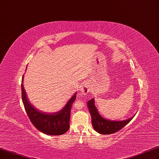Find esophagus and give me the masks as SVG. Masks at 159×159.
<instances>
[{"label":"esophagus","mask_w":159,"mask_h":159,"mask_svg":"<svg viewBox=\"0 0 159 159\" xmlns=\"http://www.w3.org/2000/svg\"><path fill=\"white\" fill-rule=\"evenodd\" d=\"M80 89H81V91L82 92V93H84V94L87 93L90 91V87H89V85L87 83L82 84L80 86Z\"/></svg>","instance_id":"1"}]
</instances>
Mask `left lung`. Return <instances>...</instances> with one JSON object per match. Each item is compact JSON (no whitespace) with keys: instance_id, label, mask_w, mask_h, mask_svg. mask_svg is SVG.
Masks as SVG:
<instances>
[{"instance_id":"1","label":"left lung","mask_w":159,"mask_h":159,"mask_svg":"<svg viewBox=\"0 0 159 159\" xmlns=\"http://www.w3.org/2000/svg\"><path fill=\"white\" fill-rule=\"evenodd\" d=\"M87 106L92 118V125L94 129L102 134H109L116 133L126 125L133 118L132 117L124 120H111L100 115L94 104V98L87 102Z\"/></svg>"}]
</instances>
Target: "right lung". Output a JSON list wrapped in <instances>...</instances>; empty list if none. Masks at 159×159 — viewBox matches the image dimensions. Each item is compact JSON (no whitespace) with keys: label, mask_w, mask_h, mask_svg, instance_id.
<instances>
[{"label":"right lung","mask_w":159,"mask_h":159,"mask_svg":"<svg viewBox=\"0 0 159 159\" xmlns=\"http://www.w3.org/2000/svg\"><path fill=\"white\" fill-rule=\"evenodd\" d=\"M24 75L22 78V100L27 115L32 124L41 132L48 135H61L69 129L70 110L76 98V93L70 98L65 106L59 111L46 112L39 111L30 103L23 87Z\"/></svg>","instance_id":"right-lung-1"}]
</instances>
